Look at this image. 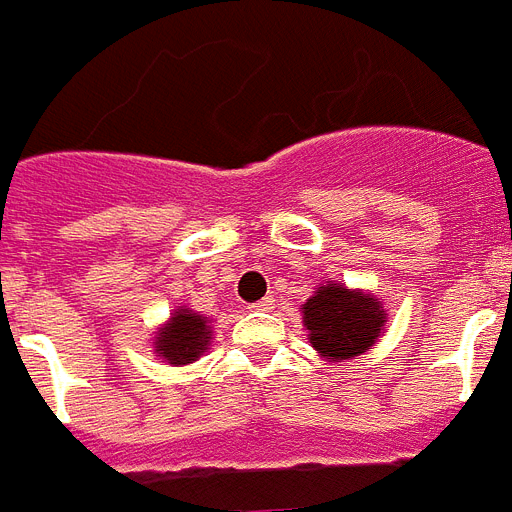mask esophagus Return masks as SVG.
Listing matches in <instances>:
<instances>
[{"label": "esophagus", "mask_w": 512, "mask_h": 512, "mask_svg": "<svg viewBox=\"0 0 512 512\" xmlns=\"http://www.w3.org/2000/svg\"><path fill=\"white\" fill-rule=\"evenodd\" d=\"M270 307H273V297H265V299H260V302H252V305H249V310H270Z\"/></svg>", "instance_id": "obj_1"}]
</instances>
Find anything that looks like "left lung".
<instances>
[{
    "label": "left lung",
    "instance_id": "left-lung-1",
    "mask_svg": "<svg viewBox=\"0 0 512 512\" xmlns=\"http://www.w3.org/2000/svg\"><path fill=\"white\" fill-rule=\"evenodd\" d=\"M299 310L313 350L328 363L355 360L357 355L373 350L384 336L389 318L376 294L336 281L318 284L313 297L299 305Z\"/></svg>",
    "mask_w": 512,
    "mask_h": 512
}]
</instances>
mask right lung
I'll return each instance as SVG.
<instances>
[{"instance_id": "add662e5", "label": "right lung", "mask_w": 512, "mask_h": 512, "mask_svg": "<svg viewBox=\"0 0 512 512\" xmlns=\"http://www.w3.org/2000/svg\"><path fill=\"white\" fill-rule=\"evenodd\" d=\"M207 315H199L197 310L181 305L170 313V318L162 323L152 336V352L160 357L165 365H189L205 355L213 342V326Z\"/></svg>"}]
</instances>
